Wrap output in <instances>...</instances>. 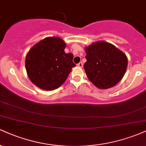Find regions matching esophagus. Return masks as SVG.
<instances>
[{
    "label": "esophagus",
    "instance_id": "obj_1",
    "mask_svg": "<svg viewBox=\"0 0 146 146\" xmlns=\"http://www.w3.org/2000/svg\"><path fill=\"white\" fill-rule=\"evenodd\" d=\"M78 66H79V67H81L82 68L83 66V63L82 62H80V63L78 64Z\"/></svg>",
    "mask_w": 146,
    "mask_h": 146
}]
</instances>
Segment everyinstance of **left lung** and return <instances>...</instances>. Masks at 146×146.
Wrapping results in <instances>:
<instances>
[{
	"label": "left lung",
	"mask_w": 146,
	"mask_h": 146,
	"mask_svg": "<svg viewBox=\"0 0 146 146\" xmlns=\"http://www.w3.org/2000/svg\"><path fill=\"white\" fill-rule=\"evenodd\" d=\"M86 74L95 86L102 89L113 87L124 75L128 59L123 52L104 41L93 43L85 49Z\"/></svg>",
	"instance_id": "1"
}]
</instances>
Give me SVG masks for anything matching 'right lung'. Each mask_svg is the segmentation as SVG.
<instances>
[{
	"label": "right lung",
	"mask_w": 146,
	"mask_h": 146,
	"mask_svg": "<svg viewBox=\"0 0 146 146\" xmlns=\"http://www.w3.org/2000/svg\"><path fill=\"white\" fill-rule=\"evenodd\" d=\"M66 44L58 37H48L35 44L25 59L28 77L36 86L43 90L58 88L66 80L75 66L73 56L66 53Z\"/></svg>",
	"instance_id": "obj_1"
}]
</instances>
